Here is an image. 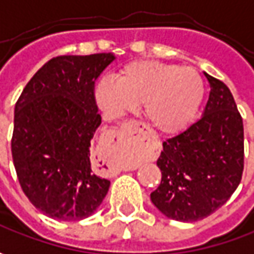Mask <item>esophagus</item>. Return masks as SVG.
Returning a JSON list of instances; mask_svg holds the SVG:
<instances>
[{
    "label": "esophagus",
    "instance_id": "esophagus-1",
    "mask_svg": "<svg viewBox=\"0 0 254 254\" xmlns=\"http://www.w3.org/2000/svg\"><path fill=\"white\" fill-rule=\"evenodd\" d=\"M127 130H132V132H136V133H140V135H143L144 137L149 139V140H156V137L149 132L147 127H146L144 124H142V122L130 121V122L127 124Z\"/></svg>",
    "mask_w": 254,
    "mask_h": 254
}]
</instances>
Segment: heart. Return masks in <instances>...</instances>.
<instances>
[{
    "label": "heart",
    "mask_w": 254,
    "mask_h": 254,
    "mask_svg": "<svg viewBox=\"0 0 254 254\" xmlns=\"http://www.w3.org/2000/svg\"><path fill=\"white\" fill-rule=\"evenodd\" d=\"M94 97L111 118L135 111L143 102L144 117L163 133L188 127L204 98V81L194 67L157 60H137L122 67L117 80L101 78Z\"/></svg>",
    "instance_id": "b5f03b06"
}]
</instances>
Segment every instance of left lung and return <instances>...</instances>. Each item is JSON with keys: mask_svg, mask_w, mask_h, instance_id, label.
<instances>
[{"mask_svg": "<svg viewBox=\"0 0 254 254\" xmlns=\"http://www.w3.org/2000/svg\"><path fill=\"white\" fill-rule=\"evenodd\" d=\"M211 91L201 119L163 142L160 186L152 202L167 218L194 222L231 198L245 164L243 121L231 90L204 73Z\"/></svg>", "mask_w": 254, "mask_h": 254, "instance_id": "1", "label": "left lung"}]
</instances>
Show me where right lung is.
Instances as JSON below:
<instances>
[{
    "instance_id": "1",
    "label": "right lung",
    "mask_w": 254,
    "mask_h": 254,
    "mask_svg": "<svg viewBox=\"0 0 254 254\" xmlns=\"http://www.w3.org/2000/svg\"><path fill=\"white\" fill-rule=\"evenodd\" d=\"M112 53L57 56L45 63L15 104L13 166L25 195L59 221H80L97 211L110 180L97 176L91 139L101 125L95 80Z\"/></svg>"
}]
</instances>
